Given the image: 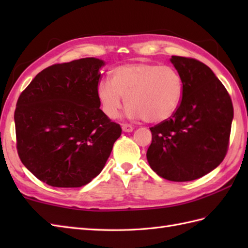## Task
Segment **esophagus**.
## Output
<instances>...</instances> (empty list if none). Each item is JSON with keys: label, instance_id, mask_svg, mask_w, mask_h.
<instances>
[{"label": "esophagus", "instance_id": "34e87169", "mask_svg": "<svg viewBox=\"0 0 248 248\" xmlns=\"http://www.w3.org/2000/svg\"><path fill=\"white\" fill-rule=\"evenodd\" d=\"M121 128H123V131H124V132H132V131L134 130L132 125L129 124H121Z\"/></svg>", "mask_w": 248, "mask_h": 248}]
</instances>
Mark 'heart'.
Listing matches in <instances>:
<instances>
[{"instance_id":"heart-1","label":"heart","mask_w":248,"mask_h":248,"mask_svg":"<svg viewBox=\"0 0 248 248\" xmlns=\"http://www.w3.org/2000/svg\"><path fill=\"white\" fill-rule=\"evenodd\" d=\"M183 93V81L175 68L152 62H132L116 67L110 81L102 80L97 97L102 112L117 118L124 102L127 112L148 123H161L175 114Z\"/></svg>"}]
</instances>
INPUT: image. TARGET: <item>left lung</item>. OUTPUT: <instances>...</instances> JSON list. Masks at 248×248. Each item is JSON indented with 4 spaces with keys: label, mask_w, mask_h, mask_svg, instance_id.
Instances as JSON below:
<instances>
[{
    "label": "left lung",
    "mask_w": 248,
    "mask_h": 248,
    "mask_svg": "<svg viewBox=\"0 0 248 248\" xmlns=\"http://www.w3.org/2000/svg\"><path fill=\"white\" fill-rule=\"evenodd\" d=\"M170 62L182 78V99L171 117L150 128L147 160L166 180L192 181L223 162L233 107L227 89L207 65L182 56H171Z\"/></svg>",
    "instance_id": "left-lung-1"
}]
</instances>
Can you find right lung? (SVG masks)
Listing matches in <instances>:
<instances>
[{"mask_svg":"<svg viewBox=\"0 0 248 248\" xmlns=\"http://www.w3.org/2000/svg\"><path fill=\"white\" fill-rule=\"evenodd\" d=\"M104 65L94 57L55 64L21 93L15 110L17 150L51 186L80 187L97 177L121 135L101 109L97 86Z\"/></svg>","mask_w":248,"mask_h":248,"instance_id":"1","label":"right lung"}]
</instances>
